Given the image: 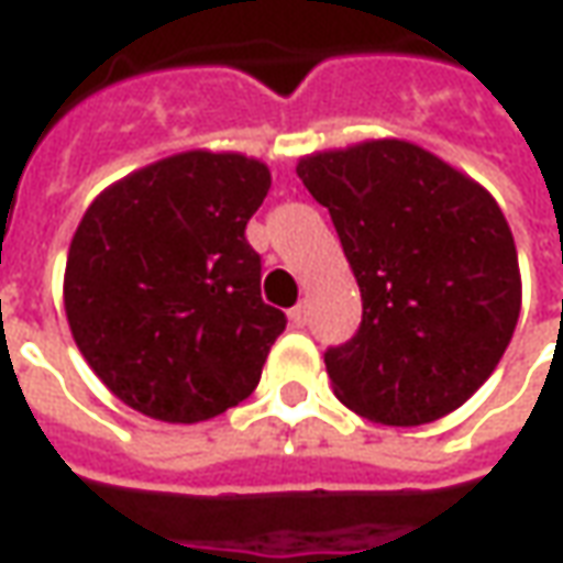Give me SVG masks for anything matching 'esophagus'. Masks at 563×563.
<instances>
[{"label":"esophagus","instance_id":"obj_1","mask_svg":"<svg viewBox=\"0 0 563 563\" xmlns=\"http://www.w3.org/2000/svg\"><path fill=\"white\" fill-rule=\"evenodd\" d=\"M290 321L297 327H302L306 321H309V309H306V302H297L294 309H290Z\"/></svg>","mask_w":563,"mask_h":563}]
</instances>
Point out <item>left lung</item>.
Instances as JSON below:
<instances>
[{
    "label": "left lung",
    "instance_id": "obj_1",
    "mask_svg": "<svg viewBox=\"0 0 563 563\" xmlns=\"http://www.w3.org/2000/svg\"><path fill=\"white\" fill-rule=\"evenodd\" d=\"M297 175L330 211L364 300L357 333L324 354L339 400L390 428L464 406L500 364L521 309L500 206L402 139L302 157Z\"/></svg>",
    "mask_w": 563,
    "mask_h": 563
}]
</instances>
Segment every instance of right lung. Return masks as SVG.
Returning <instances> with one entry per match:
<instances>
[{"label":"right lung","instance_id":"obj_1","mask_svg":"<svg viewBox=\"0 0 563 563\" xmlns=\"http://www.w3.org/2000/svg\"><path fill=\"white\" fill-rule=\"evenodd\" d=\"M273 185L261 161L185 151L106 187L75 230L63 302L102 385L157 421L227 412L261 382L288 318L261 297L245 224Z\"/></svg>","mask_w":563,"mask_h":563}]
</instances>
